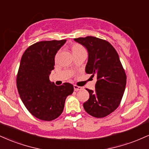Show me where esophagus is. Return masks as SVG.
<instances>
[{"label": "esophagus", "mask_w": 149, "mask_h": 149, "mask_svg": "<svg viewBox=\"0 0 149 149\" xmlns=\"http://www.w3.org/2000/svg\"><path fill=\"white\" fill-rule=\"evenodd\" d=\"M73 88H74L75 91H79V90H83V88L82 87H79V86H77V85H73Z\"/></svg>", "instance_id": "1"}]
</instances>
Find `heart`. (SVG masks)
<instances>
[{"mask_svg": "<svg viewBox=\"0 0 149 149\" xmlns=\"http://www.w3.org/2000/svg\"><path fill=\"white\" fill-rule=\"evenodd\" d=\"M71 51H72L73 56L81 54V53L85 52V49L84 47H83V46L79 45V44H73V45L71 46Z\"/></svg>", "mask_w": 149, "mask_h": 149, "instance_id": "1", "label": "heart"}]
</instances>
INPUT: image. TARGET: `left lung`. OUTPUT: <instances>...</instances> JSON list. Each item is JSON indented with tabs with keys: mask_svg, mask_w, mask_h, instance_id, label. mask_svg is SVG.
Here are the masks:
<instances>
[{
	"mask_svg": "<svg viewBox=\"0 0 149 149\" xmlns=\"http://www.w3.org/2000/svg\"><path fill=\"white\" fill-rule=\"evenodd\" d=\"M87 49L85 72L97 77L95 90H88L90 97L83 104L85 111L104 118L118 107L126 85V75L118 54L109 42L93 36L74 38Z\"/></svg>",
	"mask_w": 149,
	"mask_h": 149,
	"instance_id": "1",
	"label": "left lung"
}]
</instances>
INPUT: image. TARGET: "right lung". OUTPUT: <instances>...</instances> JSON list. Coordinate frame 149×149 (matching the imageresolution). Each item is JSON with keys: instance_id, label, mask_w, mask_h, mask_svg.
<instances>
[{"instance_id": "1", "label": "right lung", "mask_w": 149, "mask_h": 149, "mask_svg": "<svg viewBox=\"0 0 149 149\" xmlns=\"http://www.w3.org/2000/svg\"><path fill=\"white\" fill-rule=\"evenodd\" d=\"M66 40L38 42L26 49L17 76L19 95L33 116L50 121L64 110L65 100L73 92V86L64 83L57 86L49 81L54 69V57Z\"/></svg>"}]
</instances>
